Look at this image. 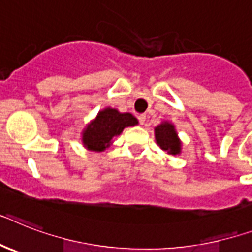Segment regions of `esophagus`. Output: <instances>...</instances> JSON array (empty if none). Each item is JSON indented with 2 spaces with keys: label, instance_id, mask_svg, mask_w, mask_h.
Listing matches in <instances>:
<instances>
[{
  "label": "esophagus",
  "instance_id": "34e87169",
  "mask_svg": "<svg viewBox=\"0 0 252 252\" xmlns=\"http://www.w3.org/2000/svg\"><path fill=\"white\" fill-rule=\"evenodd\" d=\"M138 122H140V124H142V126H144L145 122H146V115H145V114H141V115H138Z\"/></svg>",
  "mask_w": 252,
  "mask_h": 252
}]
</instances>
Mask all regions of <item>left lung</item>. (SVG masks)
Wrapping results in <instances>:
<instances>
[{
	"instance_id": "obj_1",
	"label": "left lung",
	"mask_w": 252,
	"mask_h": 252,
	"mask_svg": "<svg viewBox=\"0 0 252 252\" xmlns=\"http://www.w3.org/2000/svg\"><path fill=\"white\" fill-rule=\"evenodd\" d=\"M154 130L155 140L161 150L167 151L171 155H179L181 153V141L172 123L163 122Z\"/></svg>"
}]
</instances>
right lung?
Returning a JSON list of instances; mask_svg holds the SVG:
<instances>
[{
    "label": "right lung",
    "instance_id": "obj_1",
    "mask_svg": "<svg viewBox=\"0 0 252 252\" xmlns=\"http://www.w3.org/2000/svg\"><path fill=\"white\" fill-rule=\"evenodd\" d=\"M138 124L129 112H119L116 108L106 107L99 111L95 119L92 120L83 130V145L91 151H103L112 144V140L119 136L126 126Z\"/></svg>",
    "mask_w": 252,
    "mask_h": 252
}]
</instances>
